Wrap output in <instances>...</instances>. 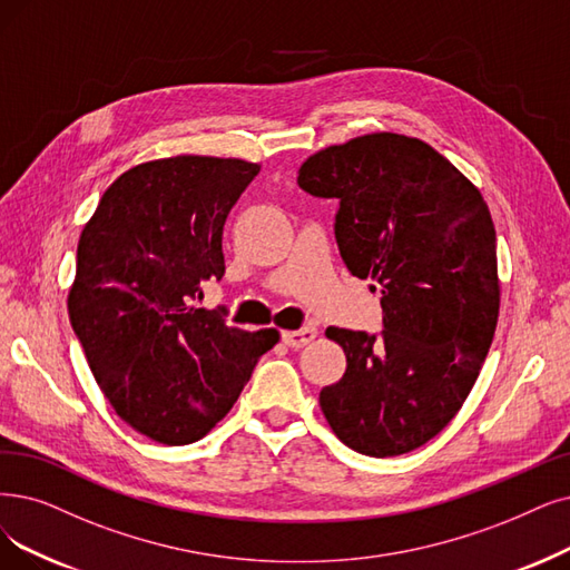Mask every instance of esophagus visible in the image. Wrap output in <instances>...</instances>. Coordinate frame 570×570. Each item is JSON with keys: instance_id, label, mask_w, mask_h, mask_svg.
I'll return each instance as SVG.
<instances>
[{"instance_id": "1", "label": "esophagus", "mask_w": 570, "mask_h": 570, "mask_svg": "<svg viewBox=\"0 0 570 570\" xmlns=\"http://www.w3.org/2000/svg\"><path fill=\"white\" fill-rule=\"evenodd\" d=\"M317 336L315 327H302V330H289L283 332V344H287L289 348H304L306 344Z\"/></svg>"}]
</instances>
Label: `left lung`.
<instances>
[{
    "mask_svg": "<svg viewBox=\"0 0 570 570\" xmlns=\"http://www.w3.org/2000/svg\"><path fill=\"white\" fill-rule=\"evenodd\" d=\"M297 181L338 200V253L383 308L379 338L327 327L346 372L321 391L323 414L364 456L414 451L459 414L493 341L500 281L487 200L440 151L397 132L315 151Z\"/></svg>",
    "mask_w": 570,
    "mask_h": 570,
    "instance_id": "8db88e82",
    "label": "left lung"
}]
</instances>
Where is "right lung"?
<instances>
[{
    "mask_svg": "<svg viewBox=\"0 0 570 570\" xmlns=\"http://www.w3.org/2000/svg\"><path fill=\"white\" fill-rule=\"evenodd\" d=\"M259 168L156 158L114 179L81 232L67 294L72 330L114 412L158 444L206 438L281 338L191 306L203 281L224 276V222Z\"/></svg>",
    "mask_w": 570,
    "mask_h": 570,
    "instance_id": "add662e5",
    "label": "right lung"
}]
</instances>
